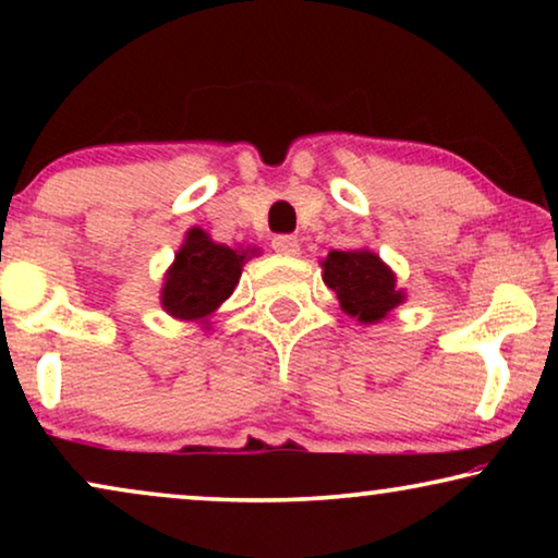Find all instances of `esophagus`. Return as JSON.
<instances>
[{"mask_svg":"<svg viewBox=\"0 0 558 558\" xmlns=\"http://www.w3.org/2000/svg\"><path fill=\"white\" fill-rule=\"evenodd\" d=\"M271 248L281 256H300V241L294 235H274Z\"/></svg>","mask_w":558,"mask_h":558,"instance_id":"esophagus-1","label":"esophagus"}]
</instances>
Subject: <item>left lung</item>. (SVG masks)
<instances>
[{
    "instance_id": "obj_1",
    "label": "left lung",
    "mask_w": 558,
    "mask_h": 558,
    "mask_svg": "<svg viewBox=\"0 0 558 558\" xmlns=\"http://www.w3.org/2000/svg\"><path fill=\"white\" fill-rule=\"evenodd\" d=\"M323 279L338 294L342 312L363 325L380 323L407 300L403 289H396V274L368 248L330 251L323 262Z\"/></svg>"
}]
</instances>
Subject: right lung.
Masks as SVG:
<instances>
[{"label":"right lung","mask_w":558,"mask_h":558,"mask_svg":"<svg viewBox=\"0 0 558 558\" xmlns=\"http://www.w3.org/2000/svg\"><path fill=\"white\" fill-rule=\"evenodd\" d=\"M256 254V248H231L216 243L203 228H190L174 264L165 274L162 307L178 319L210 317L241 279L243 264Z\"/></svg>","instance_id":"right-lung-1"}]
</instances>
